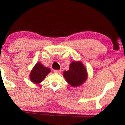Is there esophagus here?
Listing matches in <instances>:
<instances>
[{"label": "esophagus", "mask_w": 125, "mask_h": 125, "mask_svg": "<svg viewBox=\"0 0 125 125\" xmlns=\"http://www.w3.org/2000/svg\"><path fill=\"white\" fill-rule=\"evenodd\" d=\"M54 72L55 73H56V74H60V73H61V70H54Z\"/></svg>", "instance_id": "esophagus-1"}]
</instances>
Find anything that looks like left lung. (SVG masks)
I'll return each mask as SVG.
<instances>
[{"instance_id": "1", "label": "left lung", "mask_w": 125, "mask_h": 125, "mask_svg": "<svg viewBox=\"0 0 125 125\" xmlns=\"http://www.w3.org/2000/svg\"><path fill=\"white\" fill-rule=\"evenodd\" d=\"M63 77L71 86L77 87L86 82L88 73L82 62L73 61L70 65L69 70L63 72Z\"/></svg>"}]
</instances>
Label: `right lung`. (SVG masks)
Segmentation results:
<instances>
[{"instance_id":"add662e5","label":"right lung","mask_w":125,"mask_h":125,"mask_svg":"<svg viewBox=\"0 0 125 125\" xmlns=\"http://www.w3.org/2000/svg\"><path fill=\"white\" fill-rule=\"evenodd\" d=\"M51 72L49 68L45 67L40 62L35 65L30 74V79L35 84H39L44 80L46 75Z\"/></svg>"}]
</instances>
